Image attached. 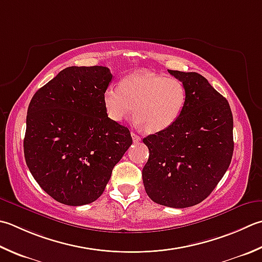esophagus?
<instances>
[{"instance_id": "34e87169", "label": "esophagus", "mask_w": 262, "mask_h": 262, "mask_svg": "<svg viewBox=\"0 0 262 262\" xmlns=\"http://www.w3.org/2000/svg\"><path fill=\"white\" fill-rule=\"evenodd\" d=\"M132 138H133V141H134V143H138L141 141V136L136 135L135 133H133V132H132Z\"/></svg>"}]
</instances>
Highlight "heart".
I'll use <instances>...</instances> for the list:
<instances>
[{
    "mask_svg": "<svg viewBox=\"0 0 262 262\" xmlns=\"http://www.w3.org/2000/svg\"><path fill=\"white\" fill-rule=\"evenodd\" d=\"M106 116L120 122L135 112V124L148 134H157L175 125L187 103L185 84L175 77L138 71L106 87L102 96Z\"/></svg>",
    "mask_w": 262,
    "mask_h": 262,
    "instance_id": "b5f03b06",
    "label": "heart"
}]
</instances>
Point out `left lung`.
I'll list each match as a JSON object with an SVG mask.
<instances>
[{
    "label": "left lung",
    "instance_id": "8db88e82",
    "mask_svg": "<svg viewBox=\"0 0 262 262\" xmlns=\"http://www.w3.org/2000/svg\"><path fill=\"white\" fill-rule=\"evenodd\" d=\"M168 71L185 84L187 103L175 125L143 138L150 156L142 177L153 202L188 208L207 199L227 171L233 115L228 101L203 76Z\"/></svg>",
    "mask_w": 262,
    "mask_h": 262
}]
</instances>
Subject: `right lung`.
I'll list each match as a JSON object with an SVG mask.
<instances>
[{"label": "right lung", "mask_w": 262, "mask_h": 262, "mask_svg": "<svg viewBox=\"0 0 262 262\" xmlns=\"http://www.w3.org/2000/svg\"><path fill=\"white\" fill-rule=\"evenodd\" d=\"M111 79L106 67H68L29 103L26 163L38 185L67 206L99 199L133 143L129 129L105 114L102 96Z\"/></svg>", "instance_id": "right-lung-1"}]
</instances>
